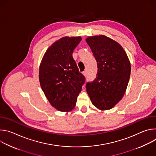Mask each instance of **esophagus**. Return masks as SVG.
Listing matches in <instances>:
<instances>
[{
    "label": "esophagus",
    "instance_id": "obj_1",
    "mask_svg": "<svg viewBox=\"0 0 156 156\" xmlns=\"http://www.w3.org/2000/svg\"><path fill=\"white\" fill-rule=\"evenodd\" d=\"M83 74L85 76H87V71H86V70H84V71L83 72Z\"/></svg>",
    "mask_w": 156,
    "mask_h": 156
}]
</instances>
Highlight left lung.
Segmentation results:
<instances>
[{
    "instance_id": "1",
    "label": "left lung",
    "mask_w": 156,
    "mask_h": 156,
    "mask_svg": "<svg viewBox=\"0 0 156 156\" xmlns=\"http://www.w3.org/2000/svg\"><path fill=\"white\" fill-rule=\"evenodd\" d=\"M97 62L95 80L86 83L92 104L100 110L112 108L123 98L129 81L131 65L122 47L105 36L86 39Z\"/></svg>"
}]
</instances>
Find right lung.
<instances>
[{
  "label": "right lung",
  "mask_w": 156,
  "mask_h": 156,
  "mask_svg": "<svg viewBox=\"0 0 156 156\" xmlns=\"http://www.w3.org/2000/svg\"><path fill=\"white\" fill-rule=\"evenodd\" d=\"M81 41L80 36L57 41L47 50L39 66L42 90L51 104L61 112H69L75 107L85 82L72 56Z\"/></svg>",
  "instance_id": "add662e5"
}]
</instances>
